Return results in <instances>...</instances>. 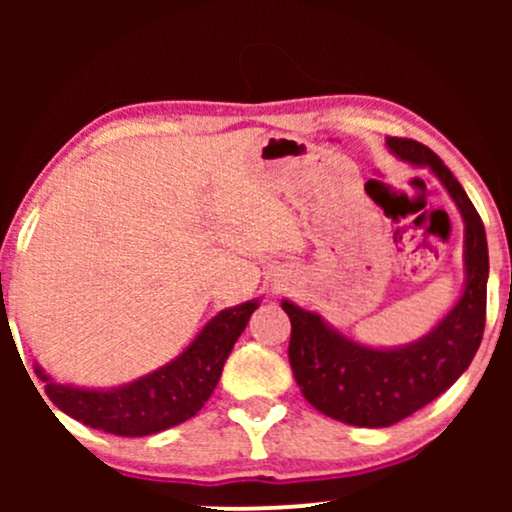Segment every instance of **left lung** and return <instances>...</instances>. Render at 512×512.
<instances>
[{"instance_id":"1","label":"left lung","mask_w":512,"mask_h":512,"mask_svg":"<svg viewBox=\"0 0 512 512\" xmlns=\"http://www.w3.org/2000/svg\"><path fill=\"white\" fill-rule=\"evenodd\" d=\"M399 161L428 168L464 221V289L431 332L411 344L375 349L337 332L322 315L281 301L291 320L289 361L303 397L342 424L385 428L426 407L469 368L486 325L489 248L467 192L440 158L414 139H385Z\"/></svg>"}]
</instances>
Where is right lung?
<instances>
[{"mask_svg":"<svg viewBox=\"0 0 512 512\" xmlns=\"http://www.w3.org/2000/svg\"><path fill=\"white\" fill-rule=\"evenodd\" d=\"M257 308L260 298L221 310L166 366L108 390L62 385L38 363L33 368L52 404L72 419L115 436H151L192 419L204 407L233 344Z\"/></svg>","mask_w":512,"mask_h":512,"instance_id":"1","label":"right lung"}]
</instances>
